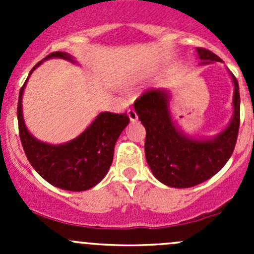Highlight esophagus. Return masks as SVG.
<instances>
[{
  "instance_id": "1",
  "label": "esophagus",
  "mask_w": 254,
  "mask_h": 254,
  "mask_svg": "<svg viewBox=\"0 0 254 254\" xmlns=\"http://www.w3.org/2000/svg\"><path fill=\"white\" fill-rule=\"evenodd\" d=\"M127 115H129V118L131 122H136L137 120V114L134 109H129V111H127Z\"/></svg>"
}]
</instances>
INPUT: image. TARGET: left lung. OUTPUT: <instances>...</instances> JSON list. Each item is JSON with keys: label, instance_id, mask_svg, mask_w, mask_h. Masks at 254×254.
Listing matches in <instances>:
<instances>
[{"label": "left lung", "instance_id": "1", "mask_svg": "<svg viewBox=\"0 0 254 254\" xmlns=\"http://www.w3.org/2000/svg\"><path fill=\"white\" fill-rule=\"evenodd\" d=\"M203 63H222L204 48H196ZM234 82V115L226 129L211 139H194L184 134L172 120L170 92L151 88L134 103L146 129L145 155L153 176L173 188H190L216 175L231 157L240 127V88Z\"/></svg>", "mask_w": 254, "mask_h": 254}]
</instances>
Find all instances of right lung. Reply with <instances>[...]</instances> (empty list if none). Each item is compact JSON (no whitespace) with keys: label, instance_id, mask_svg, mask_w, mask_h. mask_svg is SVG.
Returning a JSON list of instances; mask_svg holds the SVG:
<instances>
[{"label":"right lung","instance_id":"obj_1","mask_svg":"<svg viewBox=\"0 0 254 254\" xmlns=\"http://www.w3.org/2000/svg\"><path fill=\"white\" fill-rule=\"evenodd\" d=\"M53 58L76 63L72 56L63 51L49 54L44 60ZM44 60L32 68L29 76ZM27 81L19 91L17 117L19 137L28 161L54 187L71 191L91 189L108 173L113 162L115 142L129 124V117L127 113H99L91 125L76 139L60 145L42 142L28 131L23 119L22 96Z\"/></svg>","mask_w":254,"mask_h":254}]
</instances>
